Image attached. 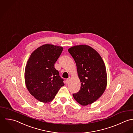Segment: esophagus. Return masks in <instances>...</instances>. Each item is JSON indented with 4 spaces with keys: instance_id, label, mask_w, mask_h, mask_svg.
<instances>
[{
    "instance_id": "obj_1",
    "label": "esophagus",
    "mask_w": 133,
    "mask_h": 133,
    "mask_svg": "<svg viewBox=\"0 0 133 133\" xmlns=\"http://www.w3.org/2000/svg\"><path fill=\"white\" fill-rule=\"evenodd\" d=\"M69 81H70V79H67L66 80V83L67 84H68V83L69 82Z\"/></svg>"
}]
</instances>
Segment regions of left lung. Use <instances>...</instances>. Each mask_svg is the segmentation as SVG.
I'll list each match as a JSON object with an SVG mask.
<instances>
[{"label": "left lung", "instance_id": "left-lung-1", "mask_svg": "<svg viewBox=\"0 0 133 133\" xmlns=\"http://www.w3.org/2000/svg\"><path fill=\"white\" fill-rule=\"evenodd\" d=\"M68 52L74 58L81 81L80 90L74 94V99L85 106L97 100L103 94L107 85V74L104 63L91 47L79 45L72 47Z\"/></svg>", "mask_w": 133, "mask_h": 133}]
</instances>
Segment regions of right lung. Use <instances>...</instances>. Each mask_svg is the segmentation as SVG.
<instances>
[{
  "mask_svg": "<svg viewBox=\"0 0 133 133\" xmlns=\"http://www.w3.org/2000/svg\"><path fill=\"white\" fill-rule=\"evenodd\" d=\"M63 47L46 44L31 54L25 68V79L29 92L38 101L47 103L54 98L64 80L54 68Z\"/></svg>",
  "mask_w": 133,
  "mask_h": 133,
  "instance_id": "add662e5",
  "label": "right lung"
}]
</instances>
